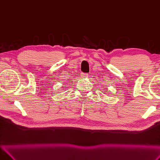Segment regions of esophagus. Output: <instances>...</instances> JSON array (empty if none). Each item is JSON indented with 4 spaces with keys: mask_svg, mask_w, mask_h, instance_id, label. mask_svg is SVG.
<instances>
[{
    "mask_svg": "<svg viewBox=\"0 0 160 160\" xmlns=\"http://www.w3.org/2000/svg\"><path fill=\"white\" fill-rule=\"evenodd\" d=\"M87 76H88V74L86 73H83L82 74V77H87Z\"/></svg>",
    "mask_w": 160,
    "mask_h": 160,
    "instance_id": "34e87169",
    "label": "esophagus"
}]
</instances>
